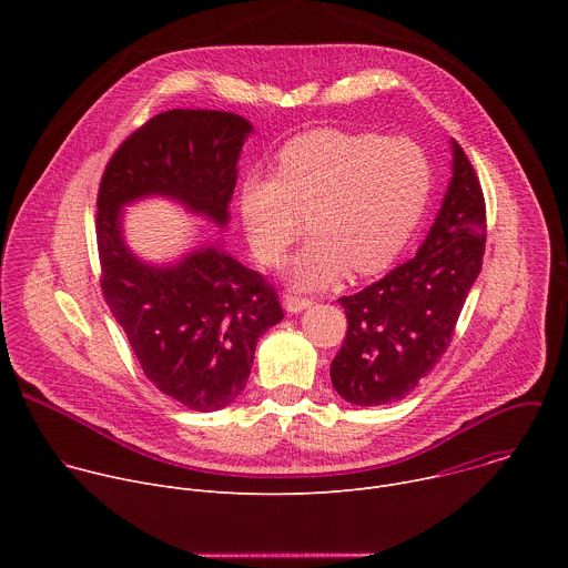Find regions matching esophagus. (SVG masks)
<instances>
[{
    "instance_id": "1",
    "label": "esophagus",
    "mask_w": 568,
    "mask_h": 568,
    "mask_svg": "<svg viewBox=\"0 0 568 568\" xmlns=\"http://www.w3.org/2000/svg\"><path fill=\"white\" fill-rule=\"evenodd\" d=\"M312 305V298H301V296H292V294H287L285 298H283V307L290 312V314H298V312H303L305 307H310Z\"/></svg>"
}]
</instances>
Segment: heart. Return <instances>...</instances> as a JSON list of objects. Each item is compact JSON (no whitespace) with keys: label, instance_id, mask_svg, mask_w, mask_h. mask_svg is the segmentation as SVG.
Instances as JSON below:
<instances>
[{"label":"heart","instance_id":"b5f03b06","mask_svg":"<svg viewBox=\"0 0 568 568\" xmlns=\"http://www.w3.org/2000/svg\"><path fill=\"white\" fill-rule=\"evenodd\" d=\"M432 189L423 150L407 139H379L318 128L287 141L276 175L240 186V217L265 265L283 263L310 215L316 235L287 267L298 290H323L348 270H386L414 235Z\"/></svg>","mask_w":568,"mask_h":568}]
</instances>
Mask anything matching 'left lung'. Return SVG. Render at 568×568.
Segmentation results:
<instances>
[{
    "mask_svg": "<svg viewBox=\"0 0 568 568\" xmlns=\"http://www.w3.org/2000/svg\"><path fill=\"white\" fill-rule=\"evenodd\" d=\"M452 178L416 256L339 303L348 318L331 364L335 390L357 407L407 397L447 351L485 252V200L449 139Z\"/></svg>",
    "mask_w": 568,
    "mask_h": 568,
    "instance_id": "8db88e82",
    "label": "left lung"
}]
</instances>
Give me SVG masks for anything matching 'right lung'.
Segmentation results:
<instances>
[{"mask_svg": "<svg viewBox=\"0 0 568 568\" xmlns=\"http://www.w3.org/2000/svg\"><path fill=\"white\" fill-rule=\"evenodd\" d=\"M254 125L233 112L156 114L110 159L99 189L103 296L145 377L193 412H217L247 384L256 344L283 318L274 287L237 263L224 240L150 263L125 240V206L164 197L226 229L237 159Z\"/></svg>", "mask_w": 568, "mask_h": 568, "instance_id": "obj_1", "label": "right lung"}]
</instances>
